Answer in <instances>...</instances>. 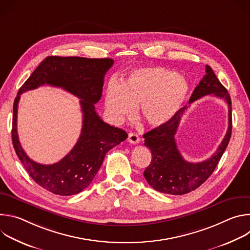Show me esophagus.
<instances>
[{"label":"esophagus","instance_id":"34e87169","mask_svg":"<svg viewBox=\"0 0 250 250\" xmlns=\"http://www.w3.org/2000/svg\"><path fill=\"white\" fill-rule=\"evenodd\" d=\"M127 140H128V142H130V144H132V145H136V144H138V142H139L140 138H139V136H138L136 133H134V132H130V133H128Z\"/></svg>","mask_w":250,"mask_h":250}]
</instances>
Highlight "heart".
Returning a JSON list of instances; mask_svg holds the SVG:
<instances>
[{"label": "heart", "instance_id": "b5f03b06", "mask_svg": "<svg viewBox=\"0 0 250 250\" xmlns=\"http://www.w3.org/2000/svg\"><path fill=\"white\" fill-rule=\"evenodd\" d=\"M189 92L186 79L163 67L131 71L121 83L112 80L105 89L104 105L110 118L121 123L131 117L139 104V115L147 125L168 123L182 108Z\"/></svg>", "mask_w": 250, "mask_h": 250}]
</instances>
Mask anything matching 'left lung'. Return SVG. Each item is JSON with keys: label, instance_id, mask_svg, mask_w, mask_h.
Segmentation results:
<instances>
[{"label": "left lung", "instance_id": "8db88e82", "mask_svg": "<svg viewBox=\"0 0 250 250\" xmlns=\"http://www.w3.org/2000/svg\"><path fill=\"white\" fill-rule=\"evenodd\" d=\"M225 99L229 104V128L217 151L208 159L192 163L186 161L177 148L175 134L182 115L187 110L183 106L168 123L144 134L145 146L152 155L144 175L147 183L156 191L170 195H184L199 188L216 169L231 136V100L228 90L207 65L206 75L195 88L189 104L207 95Z\"/></svg>", "mask_w": 250, "mask_h": 250}]
</instances>
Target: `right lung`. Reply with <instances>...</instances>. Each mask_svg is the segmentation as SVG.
<instances>
[{"mask_svg":"<svg viewBox=\"0 0 250 250\" xmlns=\"http://www.w3.org/2000/svg\"><path fill=\"white\" fill-rule=\"evenodd\" d=\"M114 64L111 58L48 56L20 88L13 106L12 140L18 157L35 183L60 196L76 195L86 189L110 149L125 140V130L103 122L95 110L102 97L104 74ZM45 83L62 87L81 99L83 114L82 134L64 159L45 166L31 161L22 149L16 119L20 94Z\"/></svg>","mask_w":250,"mask_h":250,"instance_id":"add662e5","label":"right lung"}]
</instances>
